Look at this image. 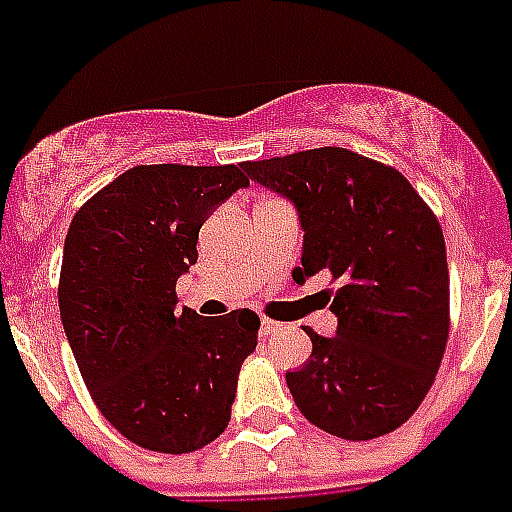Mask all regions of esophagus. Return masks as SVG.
I'll return each instance as SVG.
<instances>
[{
  "mask_svg": "<svg viewBox=\"0 0 512 512\" xmlns=\"http://www.w3.org/2000/svg\"><path fill=\"white\" fill-rule=\"evenodd\" d=\"M276 329H281L279 321H273V319H263V321H260V332H263V335H273Z\"/></svg>",
  "mask_w": 512,
  "mask_h": 512,
  "instance_id": "34e87169",
  "label": "esophagus"
}]
</instances>
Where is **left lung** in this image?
<instances>
[{"label": "left lung", "instance_id": "1", "mask_svg": "<svg viewBox=\"0 0 512 512\" xmlns=\"http://www.w3.org/2000/svg\"><path fill=\"white\" fill-rule=\"evenodd\" d=\"M287 196L303 225V284L329 273L337 335H316L287 372L305 420L345 441L401 428L428 396L449 340L444 231L412 183L348 148H311L241 164Z\"/></svg>", "mask_w": 512, "mask_h": 512}]
</instances>
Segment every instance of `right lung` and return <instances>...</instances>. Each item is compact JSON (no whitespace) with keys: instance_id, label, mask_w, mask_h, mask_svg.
<instances>
[{"instance_id":"1","label":"right lung","mask_w":512,"mask_h":512,"mask_svg":"<svg viewBox=\"0 0 512 512\" xmlns=\"http://www.w3.org/2000/svg\"><path fill=\"white\" fill-rule=\"evenodd\" d=\"M247 185L241 164H140L71 220L58 284L68 345L100 414L143 449L196 452L231 422L260 316L177 311L175 284L204 220Z\"/></svg>"}]
</instances>
